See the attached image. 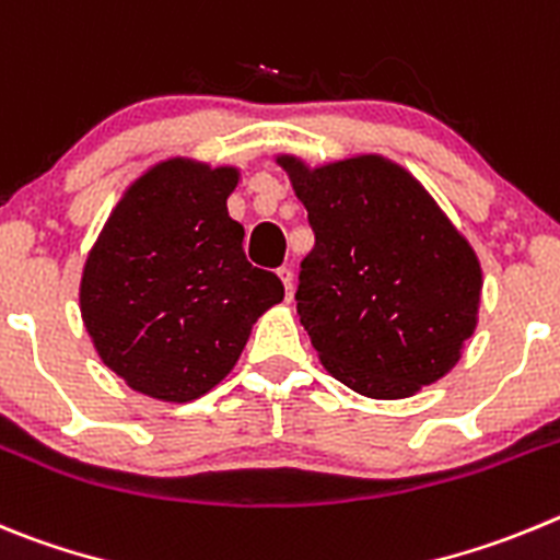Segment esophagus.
<instances>
[{
	"mask_svg": "<svg viewBox=\"0 0 560 560\" xmlns=\"http://www.w3.org/2000/svg\"><path fill=\"white\" fill-rule=\"evenodd\" d=\"M276 273H279L281 284H284L287 299H290V295H292V270H290V268H279V270H276Z\"/></svg>",
	"mask_w": 560,
	"mask_h": 560,
	"instance_id": "obj_1",
	"label": "esophagus"
}]
</instances>
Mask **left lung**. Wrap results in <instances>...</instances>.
<instances>
[{
	"label": "left lung",
	"mask_w": 560,
	"mask_h": 560,
	"mask_svg": "<svg viewBox=\"0 0 560 560\" xmlns=\"http://www.w3.org/2000/svg\"><path fill=\"white\" fill-rule=\"evenodd\" d=\"M281 167L315 231L295 301L326 371L371 399H407L441 380L475 335V250L424 186L380 155Z\"/></svg>",
	"instance_id": "left-lung-1"
}]
</instances>
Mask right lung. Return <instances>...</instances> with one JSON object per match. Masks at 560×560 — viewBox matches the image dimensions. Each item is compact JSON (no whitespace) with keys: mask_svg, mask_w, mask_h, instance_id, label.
I'll return each instance as SVG.
<instances>
[{"mask_svg":"<svg viewBox=\"0 0 560 560\" xmlns=\"http://www.w3.org/2000/svg\"><path fill=\"white\" fill-rule=\"evenodd\" d=\"M236 170L164 161L130 186L85 259L80 312L105 365L133 390L192 401L229 374L250 326L284 299L245 259L229 218Z\"/></svg>","mask_w":560,"mask_h":560,"instance_id":"1","label":"right lung"}]
</instances>
